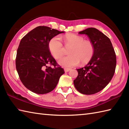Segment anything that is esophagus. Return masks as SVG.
Returning a JSON list of instances; mask_svg holds the SVG:
<instances>
[{
    "mask_svg": "<svg viewBox=\"0 0 129 129\" xmlns=\"http://www.w3.org/2000/svg\"><path fill=\"white\" fill-rule=\"evenodd\" d=\"M71 70L70 68H64V72H68Z\"/></svg>",
    "mask_w": 129,
    "mask_h": 129,
    "instance_id": "esophagus-1",
    "label": "esophagus"
}]
</instances>
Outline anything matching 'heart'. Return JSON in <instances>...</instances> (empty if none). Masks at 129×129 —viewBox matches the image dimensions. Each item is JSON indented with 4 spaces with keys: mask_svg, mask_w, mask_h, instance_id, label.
Masks as SVG:
<instances>
[{
    "mask_svg": "<svg viewBox=\"0 0 129 129\" xmlns=\"http://www.w3.org/2000/svg\"><path fill=\"white\" fill-rule=\"evenodd\" d=\"M64 42L66 48H71L69 55L59 60L58 63L62 67L69 68L76 66L81 62L87 64L94 54V47L91 42L84 40L83 37L74 34H67L64 36ZM49 49L54 58L59 59L64 54V48L59 38L55 37L49 43Z\"/></svg>",
    "mask_w": 129,
    "mask_h": 129,
    "instance_id": "1",
    "label": "heart"
}]
</instances>
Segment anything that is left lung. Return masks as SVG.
<instances>
[{
	"label": "left lung",
	"mask_w": 129,
	"mask_h": 129,
	"mask_svg": "<svg viewBox=\"0 0 129 129\" xmlns=\"http://www.w3.org/2000/svg\"><path fill=\"white\" fill-rule=\"evenodd\" d=\"M86 35L94 45V54L85 67L76 69L78 75L74 84L79 92L92 95L99 92L113 77L116 65V55L110 39L94 28L79 33Z\"/></svg>",
	"instance_id": "obj_1"
}]
</instances>
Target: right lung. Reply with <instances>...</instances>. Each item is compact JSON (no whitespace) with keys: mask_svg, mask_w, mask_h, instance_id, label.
Wrapping results in <instances>:
<instances>
[{"mask_svg":"<svg viewBox=\"0 0 129 129\" xmlns=\"http://www.w3.org/2000/svg\"><path fill=\"white\" fill-rule=\"evenodd\" d=\"M63 33L39 26L21 39L16 53V69L21 81L31 91L38 94L51 91L65 73L62 68L57 66L49 49L50 40Z\"/></svg>","mask_w":129,"mask_h":129,"instance_id":"right-lung-1","label":"right lung"}]
</instances>
